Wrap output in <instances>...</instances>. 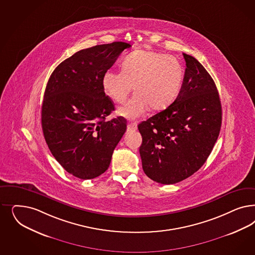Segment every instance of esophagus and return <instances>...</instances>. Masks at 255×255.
<instances>
[{
  "label": "esophagus",
  "instance_id": "esophagus-1",
  "mask_svg": "<svg viewBox=\"0 0 255 255\" xmlns=\"http://www.w3.org/2000/svg\"><path fill=\"white\" fill-rule=\"evenodd\" d=\"M137 122H130V123H128V128H129V129H131V130H136L137 129Z\"/></svg>",
  "mask_w": 255,
  "mask_h": 255
}]
</instances>
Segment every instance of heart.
I'll list each match as a JSON object with an SVG mask.
<instances>
[{"label":"heart","mask_w":255,"mask_h":255,"mask_svg":"<svg viewBox=\"0 0 255 255\" xmlns=\"http://www.w3.org/2000/svg\"><path fill=\"white\" fill-rule=\"evenodd\" d=\"M183 67L172 55L149 50H136L124 59L122 71H106L102 87L116 103L123 104L134 86L135 95L119 115L127 118H138L148 107L160 110L169 105L180 88Z\"/></svg>","instance_id":"1"}]
</instances>
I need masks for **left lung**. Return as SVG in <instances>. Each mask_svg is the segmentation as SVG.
Instances as JSON below:
<instances>
[{
    "label": "left lung",
    "instance_id": "obj_1",
    "mask_svg": "<svg viewBox=\"0 0 255 255\" xmlns=\"http://www.w3.org/2000/svg\"><path fill=\"white\" fill-rule=\"evenodd\" d=\"M183 56L187 67L177 98L138 126L143 172L163 185L184 180L205 164L222 126V104L213 79L195 58Z\"/></svg>",
    "mask_w": 255,
    "mask_h": 255
}]
</instances>
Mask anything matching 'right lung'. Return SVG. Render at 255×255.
Listing matches in <instances>:
<instances>
[{"label":"right lung","mask_w":255,"mask_h":255,"mask_svg":"<svg viewBox=\"0 0 255 255\" xmlns=\"http://www.w3.org/2000/svg\"><path fill=\"white\" fill-rule=\"evenodd\" d=\"M130 47L114 42L82 49L49 77L42 104L43 134L52 156L78 178L92 179L104 173L127 130L122 116L105 120L115 106L102 87V78Z\"/></svg>","instance_id":"1"}]
</instances>
